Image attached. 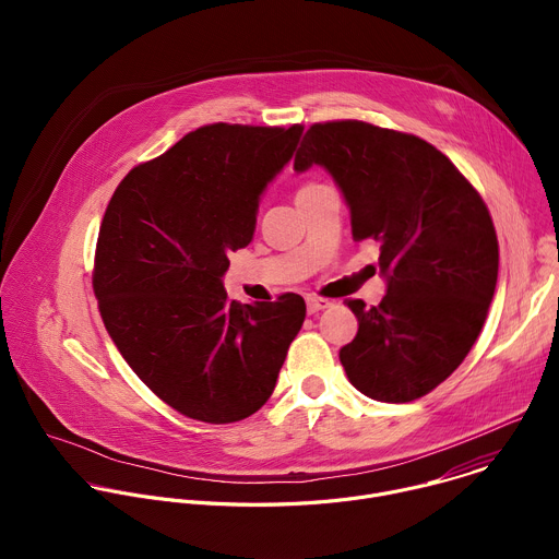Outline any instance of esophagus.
Returning <instances> with one entry per match:
<instances>
[{"mask_svg": "<svg viewBox=\"0 0 559 559\" xmlns=\"http://www.w3.org/2000/svg\"><path fill=\"white\" fill-rule=\"evenodd\" d=\"M332 302L328 298H318V296H309L307 298V311L309 313H318L321 309H328Z\"/></svg>", "mask_w": 559, "mask_h": 559, "instance_id": "esophagus-1", "label": "esophagus"}]
</instances>
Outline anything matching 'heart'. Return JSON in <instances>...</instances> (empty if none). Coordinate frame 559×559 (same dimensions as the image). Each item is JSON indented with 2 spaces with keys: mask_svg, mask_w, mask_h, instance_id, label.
I'll list each match as a JSON object with an SVG mask.
<instances>
[{
  "mask_svg": "<svg viewBox=\"0 0 559 559\" xmlns=\"http://www.w3.org/2000/svg\"><path fill=\"white\" fill-rule=\"evenodd\" d=\"M311 186H313V183H309V186H302V188H300V190H305V188H311Z\"/></svg>",
  "mask_w": 559,
  "mask_h": 559,
  "instance_id": "b5f03b06",
  "label": "heart"
}]
</instances>
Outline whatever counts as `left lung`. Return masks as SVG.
Wrapping results in <instances>:
<instances>
[{
    "instance_id": "left-lung-1",
    "label": "left lung",
    "mask_w": 559,
    "mask_h": 559,
    "mask_svg": "<svg viewBox=\"0 0 559 559\" xmlns=\"http://www.w3.org/2000/svg\"><path fill=\"white\" fill-rule=\"evenodd\" d=\"M323 166L352 214L354 241L380 243L386 294L347 300L349 382L380 403H412L447 380L483 332L498 283V236L477 190L425 139L367 121L313 123L294 170Z\"/></svg>"
}]
</instances>
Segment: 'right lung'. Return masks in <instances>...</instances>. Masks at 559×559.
Wrapping results in <instances>:
<instances>
[{
	"label": "right lung",
	"instance_id": "1",
	"mask_svg": "<svg viewBox=\"0 0 559 559\" xmlns=\"http://www.w3.org/2000/svg\"><path fill=\"white\" fill-rule=\"evenodd\" d=\"M300 134L298 123L197 128L132 168L106 207L93 272L104 325L152 393L192 420L257 414L302 328L298 294L241 305L223 287Z\"/></svg>",
	"mask_w": 559,
	"mask_h": 559
}]
</instances>
